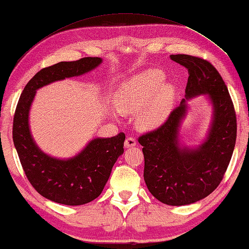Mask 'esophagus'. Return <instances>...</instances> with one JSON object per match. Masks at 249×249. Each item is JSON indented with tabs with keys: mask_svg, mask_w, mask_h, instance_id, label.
Listing matches in <instances>:
<instances>
[{
	"mask_svg": "<svg viewBox=\"0 0 249 249\" xmlns=\"http://www.w3.org/2000/svg\"><path fill=\"white\" fill-rule=\"evenodd\" d=\"M137 144V141L133 137H128L124 141V146L125 148H131V146H134Z\"/></svg>",
	"mask_w": 249,
	"mask_h": 249,
	"instance_id": "34e87169",
	"label": "esophagus"
}]
</instances>
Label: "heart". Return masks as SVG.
Wrapping results in <instances>:
<instances>
[{
    "mask_svg": "<svg viewBox=\"0 0 249 249\" xmlns=\"http://www.w3.org/2000/svg\"><path fill=\"white\" fill-rule=\"evenodd\" d=\"M164 79L159 69H146L132 76L117 92V109L121 113H134L144 107L138 116V124L144 129L158 127L169 115L174 97V88L162 84Z\"/></svg>",
    "mask_w": 249,
    "mask_h": 249,
    "instance_id": "1",
    "label": "heart"
}]
</instances>
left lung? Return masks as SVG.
<instances>
[{
    "mask_svg": "<svg viewBox=\"0 0 249 249\" xmlns=\"http://www.w3.org/2000/svg\"><path fill=\"white\" fill-rule=\"evenodd\" d=\"M170 57L189 71L185 99L164 124L140 136L139 143L143 146V178L150 193L164 204L180 206L206 197L219 185L233 156L237 122L230 92L213 65L191 55ZM199 94L209 96L213 120L207 140L189 149L179 145L178 132L186 100Z\"/></svg>",
    "mask_w": 249,
    "mask_h": 249,
    "instance_id": "left-lung-1",
    "label": "left lung"
}]
</instances>
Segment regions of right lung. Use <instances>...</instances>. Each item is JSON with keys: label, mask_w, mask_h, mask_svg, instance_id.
<instances>
[{"label": "right lung", "mask_w": 249, "mask_h": 249, "mask_svg": "<svg viewBox=\"0 0 249 249\" xmlns=\"http://www.w3.org/2000/svg\"><path fill=\"white\" fill-rule=\"evenodd\" d=\"M103 62L99 57H84L76 62H60L43 68L28 81L16 106L13 142L26 178L47 199L65 205H83L103 192L117 159L124 153V133L96 138L74 158L62 160L44 153L33 139L28 113L36 90L56 80L80 76Z\"/></svg>", "instance_id": "obj_1"}]
</instances>
